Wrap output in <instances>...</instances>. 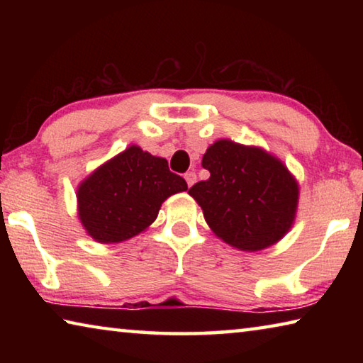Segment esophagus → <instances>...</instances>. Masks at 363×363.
<instances>
[{
	"label": "esophagus",
	"instance_id": "obj_1",
	"mask_svg": "<svg viewBox=\"0 0 363 363\" xmlns=\"http://www.w3.org/2000/svg\"><path fill=\"white\" fill-rule=\"evenodd\" d=\"M184 177H186V182H187V186H189V187H190V186H194L195 181H196V174H195V171H187V173L184 174Z\"/></svg>",
	"mask_w": 363,
	"mask_h": 363
}]
</instances>
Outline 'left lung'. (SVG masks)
<instances>
[{
  "label": "left lung",
  "mask_w": 363,
  "mask_h": 363,
  "mask_svg": "<svg viewBox=\"0 0 363 363\" xmlns=\"http://www.w3.org/2000/svg\"><path fill=\"white\" fill-rule=\"evenodd\" d=\"M201 167L210 171V177L196 182L189 194L225 243L259 251L290 230L298 184L280 160L257 147L223 139L208 147Z\"/></svg>",
  "instance_id": "8db88e82"
}]
</instances>
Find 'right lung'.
<instances>
[{
    "label": "right lung",
    "instance_id": "1",
    "mask_svg": "<svg viewBox=\"0 0 363 363\" xmlns=\"http://www.w3.org/2000/svg\"><path fill=\"white\" fill-rule=\"evenodd\" d=\"M187 190L168 162L133 145L97 168L78 189V214L101 243L128 240L157 219L169 195Z\"/></svg>",
    "mask_w": 363,
    "mask_h": 363
}]
</instances>
